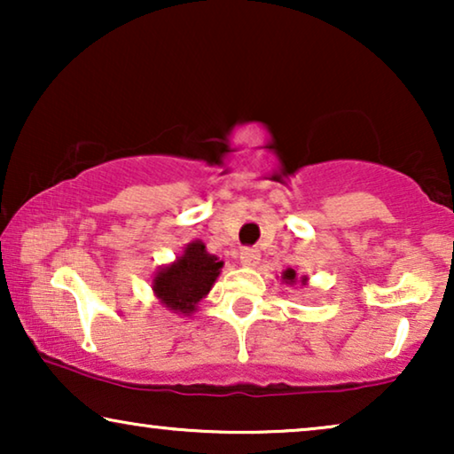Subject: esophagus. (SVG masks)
Wrapping results in <instances>:
<instances>
[{
	"instance_id": "34e87169",
	"label": "esophagus",
	"mask_w": 454,
	"mask_h": 454,
	"mask_svg": "<svg viewBox=\"0 0 454 454\" xmlns=\"http://www.w3.org/2000/svg\"><path fill=\"white\" fill-rule=\"evenodd\" d=\"M239 260H241V264L244 266H256L258 264V260H260V250L258 247H244V250L239 252Z\"/></svg>"
}]
</instances>
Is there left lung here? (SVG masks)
Here are the masks:
<instances>
[{
    "mask_svg": "<svg viewBox=\"0 0 454 454\" xmlns=\"http://www.w3.org/2000/svg\"><path fill=\"white\" fill-rule=\"evenodd\" d=\"M281 278H283V281L287 283V285H294V283H297V275H295V270H294V269H287V270H285ZM301 283H306V277L301 278Z\"/></svg>",
    "mask_w": 454,
    "mask_h": 454,
    "instance_id": "obj_1",
    "label": "left lung"
}]
</instances>
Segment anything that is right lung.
Here are the masks:
<instances>
[{"instance_id":"add662e5","label":"right lung","mask_w":454,"mask_h":454,"mask_svg":"<svg viewBox=\"0 0 454 454\" xmlns=\"http://www.w3.org/2000/svg\"><path fill=\"white\" fill-rule=\"evenodd\" d=\"M221 269L223 260L208 254L207 246L196 239L184 247V254L176 262L159 269L153 278V291L173 314L190 316L200 300L208 295Z\"/></svg>"}]
</instances>
